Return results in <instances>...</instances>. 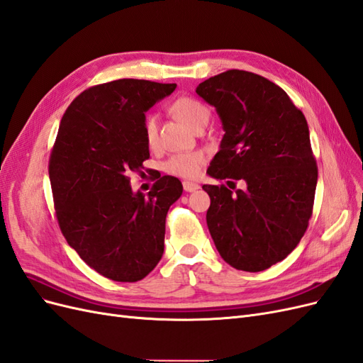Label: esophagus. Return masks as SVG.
Masks as SVG:
<instances>
[{"label": "esophagus", "instance_id": "obj_1", "mask_svg": "<svg viewBox=\"0 0 363 363\" xmlns=\"http://www.w3.org/2000/svg\"><path fill=\"white\" fill-rule=\"evenodd\" d=\"M183 189L186 192H194L196 189H200V186L196 183H192V182H183Z\"/></svg>", "mask_w": 363, "mask_h": 363}]
</instances>
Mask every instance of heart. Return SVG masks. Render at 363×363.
Listing matches in <instances>:
<instances>
[{"label": "heart", "instance_id": "b5f03b06", "mask_svg": "<svg viewBox=\"0 0 363 363\" xmlns=\"http://www.w3.org/2000/svg\"><path fill=\"white\" fill-rule=\"evenodd\" d=\"M172 113L192 130L207 125L211 119V108L199 98L182 96L175 100L171 106ZM144 136L148 148H156L159 144V127L157 118L155 115H148L144 123ZM206 156L201 151L180 152V155L171 156L164 162V171L171 175H177L183 179H194L200 174L201 164L204 163Z\"/></svg>", "mask_w": 363, "mask_h": 363}]
</instances>
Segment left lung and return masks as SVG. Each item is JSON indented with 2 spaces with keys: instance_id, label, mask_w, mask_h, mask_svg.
Instances as JSON below:
<instances>
[{
  "instance_id": "1",
  "label": "left lung",
  "mask_w": 363,
  "mask_h": 363,
  "mask_svg": "<svg viewBox=\"0 0 363 363\" xmlns=\"http://www.w3.org/2000/svg\"><path fill=\"white\" fill-rule=\"evenodd\" d=\"M196 94L216 107L225 131L207 172L230 189L203 186L208 232L228 265L265 271L298 245L312 218L318 167L307 121L280 86L255 72L228 69ZM236 179L245 190L233 191Z\"/></svg>"
}]
</instances>
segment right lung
<instances>
[{
	"label": "right lung",
	"mask_w": 363,
	"mask_h": 363,
	"mask_svg": "<svg viewBox=\"0 0 363 363\" xmlns=\"http://www.w3.org/2000/svg\"><path fill=\"white\" fill-rule=\"evenodd\" d=\"M175 83L121 79L83 91L63 113L50 156V182L60 232L101 276L133 283L163 255L164 219L183 186L163 175L145 195L131 172L150 159L145 112Z\"/></svg>",
	"instance_id": "1"
}]
</instances>
